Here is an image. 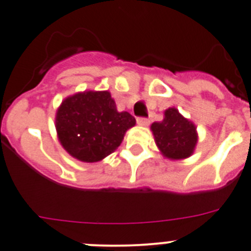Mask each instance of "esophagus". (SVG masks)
Returning <instances> with one entry per match:
<instances>
[{"label":"esophagus","mask_w":251,"mask_h":251,"mask_svg":"<svg viewBox=\"0 0 251 251\" xmlns=\"http://www.w3.org/2000/svg\"><path fill=\"white\" fill-rule=\"evenodd\" d=\"M137 123H138L139 126H143V127H146V126H148V124H150V119L146 118V117H138V118H137Z\"/></svg>","instance_id":"esophagus-1"}]
</instances>
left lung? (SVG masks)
Instances as JSON below:
<instances>
[{
    "label": "left lung",
    "mask_w": 251,
    "mask_h": 251,
    "mask_svg": "<svg viewBox=\"0 0 251 251\" xmlns=\"http://www.w3.org/2000/svg\"><path fill=\"white\" fill-rule=\"evenodd\" d=\"M151 129L157 146L167 158H187L194 152L197 142L196 127L175 108L166 110L163 121L154 122Z\"/></svg>",
    "instance_id": "obj_1"
}]
</instances>
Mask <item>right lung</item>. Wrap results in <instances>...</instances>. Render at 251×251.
Returning a JSON list of instances; mask_svg holds the SVG:
<instances>
[{
    "label": "right lung",
    "instance_id": "1",
    "mask_svg": "<svg viewBox=\"0 0 251 251\" xmlns=\"http://www.w3.org/2000/svg\"><path fill=\"white\" fill-rule=\"evenodd\" d=\"M134 124L133 115L117 110L109 92L77 93L66 98L56 113L60 143L83 162H98L110 154Z\"/></svg>",
    "mask_w": 251,
    "mask_h": 251
}]
</instances>
